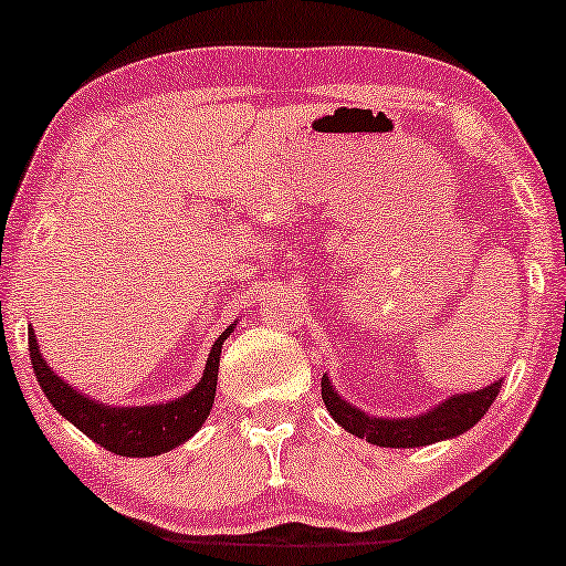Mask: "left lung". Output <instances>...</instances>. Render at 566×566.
Segmentation results:
<instances>
[{"label":"left lung","instance_id":"1","mask_svg":"<svg viewBox=\"0 0 566 566\" xmlns=\"http://www.w3.org/2000/svg\"><path fill=\"white\" fill-rule=\"evenodd\" d=\"M500 389L502 381H494L479 391L453 394L451 399L440 401L438 407H432L424 415L391 420V417H370L363 409L353 407L350 401H345L332 389L327 374L322 378V399L339 428L381 448H420L461 436V432L474 428L482 420L486 409L492 407V401L497 399Z\"/></svg>","mask_w":566,"mask_h":566}]
</instances>
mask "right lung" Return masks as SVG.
<instances>
[{"label": "right lung", "mask_w": 566, "mask_h": 566, "mask_svg": "<svg viewBox=\"0 0 566 566\" xmlns=\"http://www.w3.org/2000/svg\"><path fill=\"white\" fill-rule=\"evenodd\" d=\"M231 332H234V324L216 339L211 353H208L203 376L185 397H177L167 405L146 407H111L84 397L82 391H76L64 378L53 374L49 363L43 360L33 327H28V347L38 384L64 420L80 428L105 451L130 455V459H149V455L167 453L182 446L185 440L196 436L206 417L211 415L216 381H219L221 345Z\"/></svg>", "instance_id": "right-lung-1"}]
</instances>
